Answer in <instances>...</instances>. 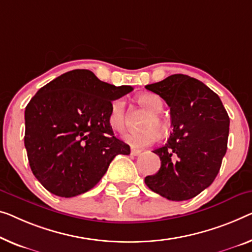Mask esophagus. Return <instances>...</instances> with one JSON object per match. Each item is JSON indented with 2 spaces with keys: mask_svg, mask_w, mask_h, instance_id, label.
<instances>
[{
  "mask_svg": "<svg viewBox=\"0 0 252 252\" xmlns=\"http://www.w3.org/2000/svg\"><path fill=\"white\" fill-rule=\"evenodd\" d=\"M140 154H141V150L131 149V155H132V156H138V155H140Z\"/></svg>",
  "mask_w": 252,
  "mask_h": 252,
  "instance_id": "34e87169",
  "label": "esophagus"
}]
</instances>
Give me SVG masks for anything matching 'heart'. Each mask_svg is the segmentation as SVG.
Masks as SVG:
<instances>
[{
  "instance_id": "b5f03b06",
  "label": "heart",
  "mask_w": 252,
  "mask_h": 252,
  "mask_svg": "<svg viewBox=\"0 0 252 252\" xmlns=\"http://www.w3.org/2000/svg\"><path fill=\"white\" fill-rule=\"evenodd\" d=\"M138 103L148 110L150 113L146 118L144 123L145 131L139 133H130L126 136V140L134 148H144L147 146L156 144L162 138V133L158 130L166 126L164 118L160 114L164 104L158 95L152 93L141 94L138 96ZM108 123L111 127L118 132H125L127 126V115L126 111V102L123 98L115 99L111 105V111L108 114Z\"/></svg>"
}]
</instances>
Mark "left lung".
<instances>
[{
	"instance_id": "left-lung-1",
	"label": "left lung",
	"mask_w": 252,
	"mask_h": 252,
	"mask_svg": "<svg viewBox=\"0 0 252 252\" xmlns=\"http://www.w3.org/2000/svg\"><path fill=\"white\" fill-rule=\"evenodd\" d=\"M146 89L170 106L173 132L167 144L154 150L160 158V168L146 176L145 183L168 200L196 197L220 172L227 149V112L217 94L186 74H172Z\"/></svg>"
}]
</instances>
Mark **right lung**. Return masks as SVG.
<instances>
[{"instance_id": "1", "label": "right lung", "mask_w": 252, "mask_h": 252, "mask_svg": "<svg viewBox=\"0 0 252 252\" xmlns=\"http://www.w3.org/2000/svg\"><path fill=\"white\" fill-rule=\"evenodd\" d=\"M132 90L100 81L89 70H72L36 93L25 111V147L45 189L64 198L87 192L116 155H129L108 114L112 102Z\"/></svg>"}]
</instances>
